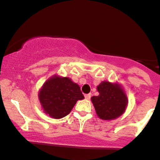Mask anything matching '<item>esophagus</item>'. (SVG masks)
<instances>
[{
    "instance_id": "esophagus-1",
    "label": "esophagus",
    "mask_w": 160,
    "mask_h": 160,
    "mask_svg": "<svg viewBox=\"0 0 160 160\" xmlns=\"http://www.w3.org/2000/svg\"><path fill=\"white\" fill-rule=\"evenodd\" d=\"M91 95H92L91 93H89V94L85 95V98L86 99H88V100H89V99H90V98H91Z\"/></svg>"
}]
</instances>
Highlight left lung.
Segmentation results:
<instances>
[{
    "label": "left lung",
    "mask_w": 160,
    "mask_h": 160,
    "mask_svg": "<svg viewBox=\"0 0 160 160\" xmlns=\"http://www.w3.org/2000/svg\"><path fill=\"white\" fill-rule=\"evenodd\" d=\"M97 90L99 95L92 97L91 101L99 118L115 120L124 113L128 105V98L120 84L102 81L97 86Z\"/></svg>",
    "instance_id": "8db88e82"
}]
</instances>
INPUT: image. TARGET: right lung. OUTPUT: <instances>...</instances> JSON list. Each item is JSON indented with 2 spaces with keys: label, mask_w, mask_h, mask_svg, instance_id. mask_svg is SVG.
Wrapping results in <instances>:
<instances>
[{
  "label": "right lung",
  "mask_w": 160,
  "mask_h": 160,
  "mask_svg": "<svg viewBox=\"0 0 160 160\" xmlns=\"http://www.w3.org/2000/svg\"><path fill=\"white\" fill-rule=\"evenodd\" d=\"M38 98L46 114L61 119L69 114L77 102L82 100L84 96L78 84L71 78L55 74L40 88Z\"/></svg>",
  "instance_id": "1"
}]
</instances>
